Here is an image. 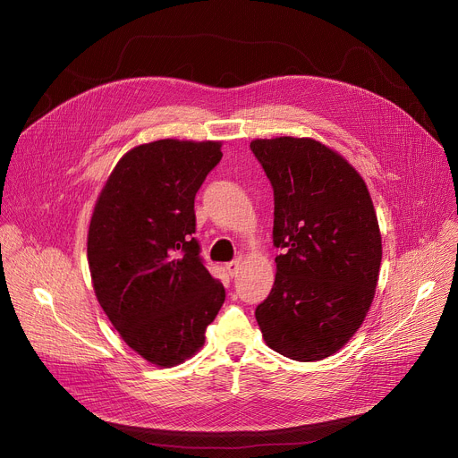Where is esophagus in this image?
<instances>
[{"instance_id":"esophagus-1","label":"esophagus","mask_w":458,"mask_h":458,"mask_svg":"<svg viewBox=\"0 0 458 458\" xmlns=\"http://www.w3.org/2000/svg\"><path fill=\"white\" fill-rule=\"evenodd\" d=\"M239 267H241V265H239V260L235 259V260H230V263H226V267H225V268H226V274H228L230 277H233V276L239 272Z\"/></svg>"}]
</instances>
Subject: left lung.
<instances>
[{"mask_svg": "<svg viewBox=\"0 0 458 458\" xmlns=\"http://www.w3.org/2000/svg\"><path fill=\"white\" fill-rule=\"evenodd\" d=\"M250 148L274 188V246L283 250L255 318L277 353L322 360L353 337L375 295L382 241L369 191L315 140H255Z\"/></svg>", "mask_w": 458, "mask_h": 458, "instance_id": "8db88e82", "label": "left lung"}]
</instances>
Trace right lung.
Here are the masks:
<instances>
[{"instance_id":"add662e5","label":"right lung","mask_w":458,"mask_h":458,"mask_svg":"<svg viewBox=\"0 0 458 458\" xmlns=\"http://www.w3.org/2000/svg\"><path fill=\"white\" fill-rule=\"evenodd\" d=\"M221 157L217 141L140 145L119 159L92 214L98 301L123 341L156 366L198 352L226 297L191 237L195 193Z\"/></svg>"}]
</instances>
